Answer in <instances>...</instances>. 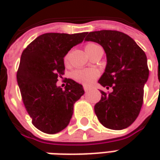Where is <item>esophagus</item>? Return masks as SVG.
<instances>
[{
    "mask_svg": "<svg viewBox=\"0 0 160 160\" xmlns=\"http://www.w3.org/2000/svg\"><path fill=\"white\" fill-rule=\"evenodd\" d=\"M83 90H84V92H87L90 90V87L89 86H86V85H85V86H83Z\"/></svg>",
    "mask_w": 160,
    "mask_h": 160,
    "instance_id": "esophagus-1",
    "label": "esophagus"
}]
</instances>
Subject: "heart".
I'll use <instances>...</instances> for the list:
<instances>
[{
	"instance_id": "b5f03b06",
	"label": "heart",
	"mask_w": 160,
	"mask_h": 160,
	"mask_svg": "<svg viewBox=\"0 0 160 160\" xmlns=\"http://www.w3.org/2000/svg\"><path fill=\"white\" fill-rule=\"evenodd\" d=\"M85 52L89 55L92 52L97 49H102V47L98 45L94 42H90L85 45ZM65 63L67 64L68 62V55H66L64 58ZM98 76V71L95 69H80V70H76L72 73V77L79 83L88 84L92 83Z\"/></svg>"
}]
</instances>
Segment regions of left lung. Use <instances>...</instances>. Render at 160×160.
Listing matches in <instances>:
<instances>
[{"label": "left lung", "instance_id": "left-lung-1", "mask_svg": "<svg viewBox=\"0 0 160 160\" xmlns=\"http://www.w3.org/2000/svg\"><path fill=\"white\" fill-rule=\"evenodd\" d=\"M84 41L99 43L107 56L106 68L98 83L113 91L102 92L94 111L102 126L125 129L137 118L143 102V87L149 77L145 52L129 35L119 31L87 33Z\"/></svg>", "mask_w": 160, "mask_h": 160}]
</instances>
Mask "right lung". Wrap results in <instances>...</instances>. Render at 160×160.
Instances as JSON below:
<instances>
[{
	"label": "right lung",
	"mask_w": 160,
	"mask_h": 160,
	"mask_svg": "<svg viewBox=\"0 0 160 160\" xmlns=\"http://www.w3.org/2000/svg\"><path fill=\"white\" fill-rule=\"evenodd\" d=\"M86 33H47L39 35L23 51L17 81L32 123L42 132L53 134L70 122L75 102L83 95V85L67 80L65 89L57 86L64 75V57L81 43Z\"/></svg>",
	"instance_id": "add662e5"
}]
</instances>
